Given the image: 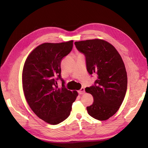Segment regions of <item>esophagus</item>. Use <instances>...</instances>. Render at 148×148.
<instances>
[{
  "label": "esophagus",
  "instance_id": "1",
  "mask_svg": "<svg viewBox=\"0 0 148 148\" xmlns=\"http://www.w3.org/2000/svg\"><path fill=\"white\" fill-rule=\"evenodd\" d=\"M78 93L79 94L82 95V94H84L85 93V89L84 88H82L79 91H78Z\"/></svg>",
  "mask_w": 148,
  "mask_h": 148
}]
</instances>
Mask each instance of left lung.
Listing matches in <instances>:
<instances>
[{
  "label": "left lung",
  "instance_id": "8db88e82",
  "mask_svg": "<svg viewBox=\"0 0 148 148\" xmlns=\"http://www.w3.org/2000/svg\"><path fill=\"white\" fill-rule=\"evenodd\" d=\"M86 58L87 71L97 74L94 85L85 90L94 97L88 114L99 121L109 119L119 110L127 89V74L122 59L109 42L100 39L75 42Z\"/></svg>",
  "mask_w": 148,
  "mask_h": 148
}]
</instances>
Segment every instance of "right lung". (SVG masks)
<instances>
[{
  "mask_svg": "<svg viewBox=\"0 0 148 148\" xmlns=\"http://www.w3.org/2000/svg\"><path fill=\"white\" fill-rule=\"evenodd\" d=\"M73 41L44 43L27 56L22 73L23 89L27 102L35 114L45 122L56 125L70 114L77 91L67 90L61 78V60L70 53ZM62 86L58 88L57 80Z\"/></svg>",
  "mask_w": 148,
  "mask_h": 148,
  "instance_id": "right-lung-1",
  "label": "right lung"
}]
</instances>
